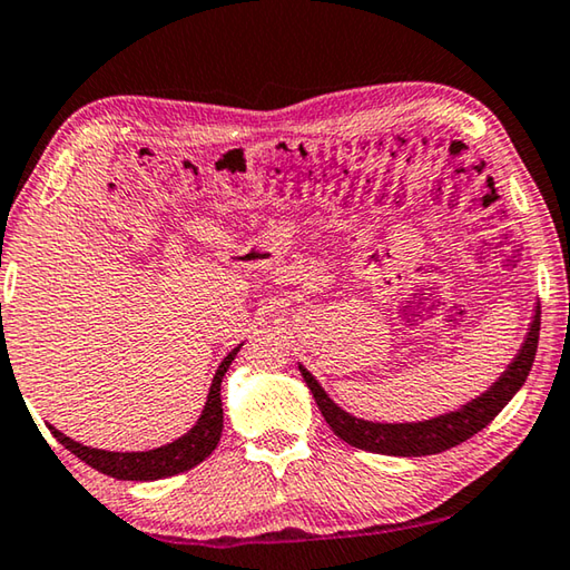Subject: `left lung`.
<instances>
[{
	"label": "left lung",
	"mask_w": 570,
	"mask_h": 570,
	"mask_svg": "<svg viewBox=\"0 0 570 570\" xmlns=\"http://www.w3.org/2000/svg\"><path fill=\"white\" fill-rule=\"evenodd\" d=\"M538 331H541V307L535 305L531 325H528V333L521 347H518L513 361L505 365V371L495 377V383L488 385V391L475 395L473 401L463 403L458 411H448L435 417H428V421H365V417H357L343 411L303 363H297V371H301L305 385L311 387L325 423L331 425V431L347 445L381 455H433L443 453L453 445H461L478 431H483V428L511 403V397L521 391L528 373H531L533 357L538 351Z\"/></svg>",
	"instance_id": "obj_1"
}]
</instances>
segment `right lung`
<instances>
[{"label": "right lung", "instance_id": "1", "mask_svg": "<svg viewBox=\"0 0 570 570\" xmlns=\"http://www.w3.org/2000/svg\"><path fill=\"white\" fill-rule=\"evenodd\" d=\"M239 347H243V343L233 347V351L225 355V361L219 363L217 373L213 377V385H209L205 407L195 421V425L189 428L185 435L175 438L173 443L153 448V451L119 453V451H102V448L77 443L62 431H57L55 425H47V428L69 453H75L79 458V461L92 465L99 473L117 478V481H159V478L185 473L189 468L203 463L219 443V435H223V397H219V387H223V377L227 373V367L233 365Z\"/></svg>", "mask_w": 570, "mask_h": 570}]
</instances>
